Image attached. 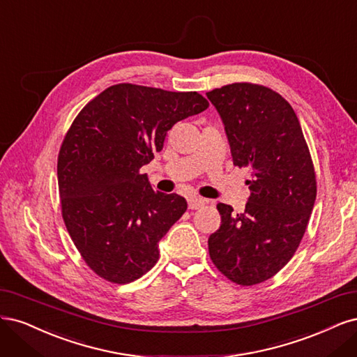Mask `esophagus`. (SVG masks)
<instances>
[{
	"mask_svg": "<svg viewBox=\"0 0 357 357\" xmlns=\"http://www.w3.org/2000/svg\"><path fill=\"white\" fill-rule=\"evenodd\" d=\"M204 206V200L200 197H190L188 199V209L195 211V209H200Z\"/></svg>",
	"mask_w": 357,
	"mask_h": 357,
	"instance_id": "esophagus-1",
	"label": "esophagus"
}]
</instances>
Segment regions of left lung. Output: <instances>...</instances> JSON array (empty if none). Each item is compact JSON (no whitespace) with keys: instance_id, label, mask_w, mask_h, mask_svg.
<instances>
[{"instance_id":"1","label":"left lung","mask_w":357,"mask_h":357,"mask_svg":"<svg viewBox=\"0 0 357 357\" xmlns=\"http://www.w3.org/2000/svg\"><path fill=\"white\" fill-rule=\"evenodd\" d=\"M225 126L233 163L249 172L243 213L218 203L221 227L209 255L227 279L252 286L278 274L300 246L317 182L301 124L278 91L233 83L206 93Z\"/></svg>"}]
</instances>
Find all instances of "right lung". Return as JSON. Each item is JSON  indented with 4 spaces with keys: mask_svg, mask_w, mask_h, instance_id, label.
Segmentation results:
<instances>
[{
    "mask_svg": "<svg viewBox=\"0 0 357 357\" xmlns=\"http://www.w3.org/2000/svg\"><path fill=\"white\" fill-rule=\"evenodd\" d=\"M208 107L197 91L121 83L78 112L57 155V183L68 233L99 278L124 284L155 266L158 241L187 202L155 192L139 170L174 124Z\"/></svg>",
    "mask_w": 357,
    "mask_h": 357,
    "instance_id": "right-lung-1",
    "label": "right lung"
}]
</instances>
